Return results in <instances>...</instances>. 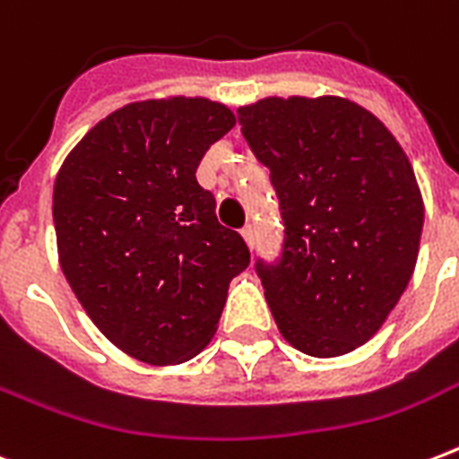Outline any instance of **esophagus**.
Segmentation results:
<instances>
[{"instance_id": "esophagus-1", "label": "esophagus", "mask_w": 459, "mask_h": 459, "mask_svg": "<svg viewBox=\"0 0 459 459\" xmlns=\"http://www.w3.org/2000/svg\"><path fill=\"white\" fill-rule=\"evenodd\" d=\"M240 233H243L247 247H250V250H255V229H252V223H247V226H245V229L240 230Z\"/></svg>"}]
</instances>
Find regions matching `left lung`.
Returning <instances> with one entry per match:
<instances>
[{"instance_id": "obj_1", "label": "left lung", "mask_w": 459, "mask_h": 459, "mask_svg": "<svg viewBox=\"0 0 459 459\" xmlns=\"http://www.w3.org/2000/svg\"><path fill=\"white\" fill-rule=\"evenodd\" d=\"M283 219L276 262L257 259L276 326L312 357L352 352L412 279L424 202L412 164L371 111L342 97H266L240 107Z\"/></svg>"}]
</instances>
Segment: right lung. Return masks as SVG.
<instances>
[{
  "instance_id": "obj_1",
  "label": "right lung",
  "mask_w": 459,
  "mask_h": 459,
  "mask_svg": "<svg viewBox=\"0 0 459 459\" xmlns=\"http://www.w3.org/2000/svg\"><path fill=\"white\" fill-rule=\"evenodd\" d=\"M236 126L204 97L126 104L88 131L54 183L61 272L95 326L147 364L193 359L212 341L250 250L195 178Z\"/></svg>"
}]
</instances>
